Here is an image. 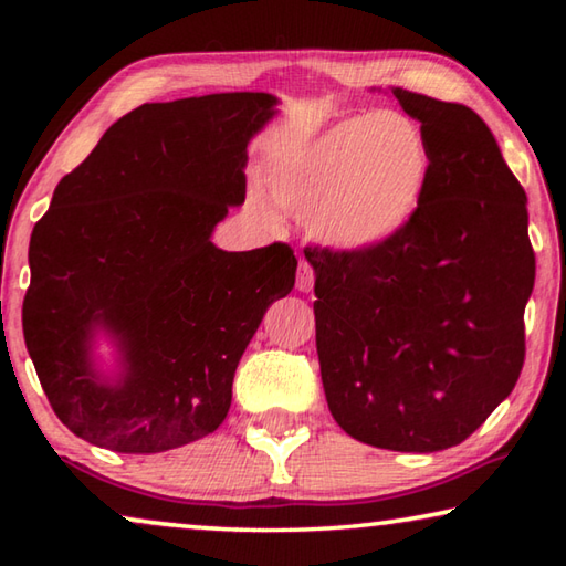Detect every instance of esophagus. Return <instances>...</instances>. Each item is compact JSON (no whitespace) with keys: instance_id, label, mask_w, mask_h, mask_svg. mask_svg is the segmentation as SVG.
Here are the masks:
<instances>
[{"instance_id":"obj_1","label":"esophagus","mask_w":566,"mask_h":566,"mask_svg":"<svg viewBox=\"0 0 566 566\" xmlns=\"http://www.w3.org/2000/svg\"><path fill=\"white\" fill-rule=\"evenodd\" d=\"M312 286H314V270H312L310 262L302 260L300 270H296V290L312 292Z\"/></svg>"}]
</instances>
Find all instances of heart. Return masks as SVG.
<instances>
[{
	"instance_id": "obj_1",
	"label": "heart",
	"mask_w": 566,
	"mask_h": 566,
	"mask_svg": "<svg viewBox=\"0 0 566 566\" xmlns=\"http://www.w3.org/2000/svg\"><path fill=\"white\" fill-rule=\"evenodd\" d=\"M432 151L419 124L381 109L319 134L270 171L276 205L310 219L339 252H369L405 234L424 205Z\"/></svg>"
}]
</instances>
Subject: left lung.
Returning a JSON list of instances; mask_svg holds the SVG:
<instances>
[{"mask_svg": "<svg viewBox=\"0 0 566 566\" xmlns=\"http://www.w3.org/2000/svg\"><path fill=\"white\" fill-rule=\"evenodd\" d=\"M432 179L405 234L369 252L304 249L322 385L337 424L391 452H439L484 424L524 364L534 290L526 195L474 109L399 87Z\"/></svg>", "mask_w": 566, "mask_h": 566, "instance_id": "1", "label": "left lung"}]
</instances>
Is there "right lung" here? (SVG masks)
Segmentation results:
<instances>
[{
	"label": "right lung",
	"mask_w": 566,
	"mask_h": 566,
	"mask_svg": "<svg viewBox=\"0 0 566 566\" xmlns=\"http://www.w3.org/2000/svg\"><path fill=\"white\" fill-rule=\"evenodd\" d=\"M266 92L142 104L54 189L30 239L27 352L54 415L84 442L157 454L222 424L247 344L294 290L286 244L224 252ZM108 347V354L101 352Z\"/></svg>",
	"instance_id": "add662e5"
}]
</instances>
